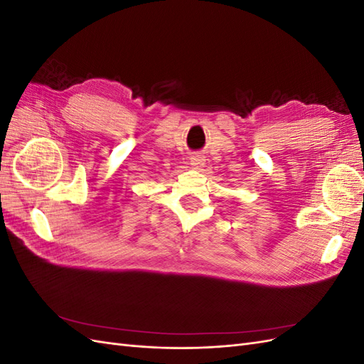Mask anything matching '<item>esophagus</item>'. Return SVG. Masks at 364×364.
Listing matches in <instances>:
<instances>
[{"label": "esophagus", "mask_w": 364, "mask_h": 364, "mask_svg": "<svg viewBox=\"0 0 364 364\" xmlns=\"http://www.w3.org/2000/svg\"><path fill=\"white\" fill-rule=\"evenodd\" d=\"M191 165H193L194 168L203 167V165H205V158H203L202 155H194V156L191 158Z\"/></svg>", "instance_id": "1"}]
</instances>
